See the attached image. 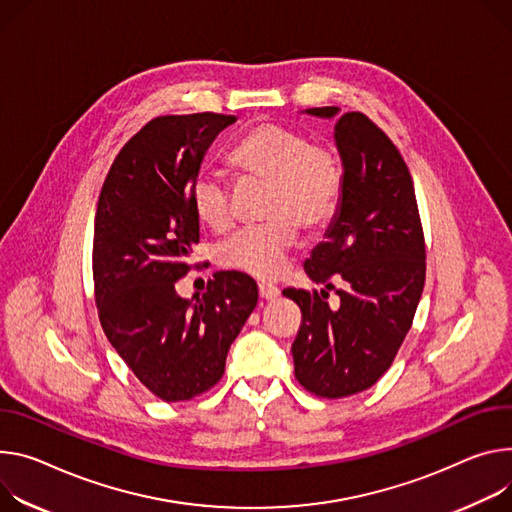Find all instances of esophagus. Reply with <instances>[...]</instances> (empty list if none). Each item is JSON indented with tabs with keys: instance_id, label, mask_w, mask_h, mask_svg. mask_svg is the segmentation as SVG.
<instances>
[{
	"instance_id": "obj_1",
	"label": "esophagus",
	"mask_w": 512,
	"mask_h": 512,
	"mask_svg": "<svg viewBox=\"0 0 512 512\" xmlns=\"http://www.w3.org/2000/svg\"><path fill=\"white\" fill-rule=\"evenodd\" d=\"M277 294H280V290H277L275 286H271V284H259V296H261L263 300H273V298H277Z\"/></svg>"
}]
</instances>
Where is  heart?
<instances>
[{"label":"heart","mask_w":512,"mask_h":512,"mask_svg":"<svg viewBox=\"0 0 512 512\" xmlns=\"http://www.w3.org/2000/svg\"><path fill=\"white\" fill-rule=\"evenodd\" d=\"M239 177L265 183L261 224L224 241L216 259L222 267L255 277H275L298 237V228L318 232L333 220L343 194V167L329 145L310 143L294 128L263 122L251 128L228 153ZM196 218L214 232L235 222L230 185L214 173H198L190 188Z\"/></svg>","instance_id":"1"}]
</instances>
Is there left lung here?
Masks as SVG:
<instances>
[{"label":"left lung","mask_w":512,"mask_h":512,"mask_svg":"<svg viewBox=\"0 0 512 512\" xmlns=\"http://www.w3.org/2000/svg\"><path fill=\"white\" fill-rule=\"evenodd\" d=\"M306 112L333 118L339 108ZM335 141L343 159L341 206L304 263L324 290H284L302 310L292 343L296 380L329 400L363 392L386 374L412 327L427 271L414 185L396 145L361 112L337 120ZM329 289L340 296L337 309L326 302Z\"/></svg>","instance_id":"1"}]
</instances>
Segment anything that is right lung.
Returning <instances> with one entry per match:
<instances>
[{
  "instance_id": "1",
  "label": "right lung",
  "mask_w": 512,
  "mask_h": 512,
  "mask_svg": "<svg viewBox=\"0 0 512 512\" xmlns=\"http://www.w3.org/2000/svg\"><path fill=\"white\" fill-rule=\"evenodd\" d=\"M235 116H159L116 155L98 200L94 286L102 329L149 392L165 402L214 388L226 353L257 306L245 273L218 271L202 296L175 292L190 271L200 220L190 188L214 138Z\"/></svg>"
}]
</instances>
